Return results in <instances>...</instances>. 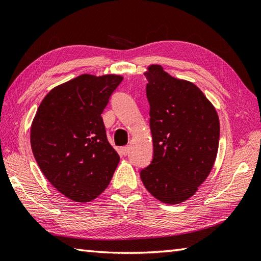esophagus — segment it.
Segmentation results:
<instances>
[{"instance_id":"obj_1","label":"esophagus","mask_w":261,"mask_h":261,"mask_svg":"<svg viewBox=\"0 0 261 261\" xmlns=\"http://www.w3.org/2000/svg\"><path fill=\"white\" fill-rule=\"evenodd\" d=\"M121 152H122V155L126 156V155L129 154V152H130V147H129V146H124V147H122V148H121Z\"/></svg>"}]
</instances>
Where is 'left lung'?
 Wrapping results in <instances>:
<instances>
[{"mask_svg": "<svg viewBox=\"0 0 261 261\" xmlns=\"http://www.w3.org/2000/svg\"><path fill=\"white\" fill-rule=\"evenodd\" d=\"M154 156L140 172L146 189L162 202L175 205L196 193L216 160L219 120L198 87L176 79L161 65L145 73Z\"/></svg>", "mask_w": 261, "mask_h": 261, "instance_id": "left-lung-1", "label": "left lung"}]
</instances>
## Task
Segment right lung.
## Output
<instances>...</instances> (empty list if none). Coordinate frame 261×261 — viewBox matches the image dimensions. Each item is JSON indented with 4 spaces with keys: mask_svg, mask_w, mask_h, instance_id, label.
I'll list each match as a JSON object with an SVG mask.
<instances>
[{
    "mask_svg": "<svg viewBox=\"0 0 261 261\" xmlns=\"http://www.w3.org/2000/svg\"><path fill=\"white\" fill-rule=\"evenodd\" d=\"M122 80L116 74H81L50 90L36 112L30 130L35 160L50 185L71 200H94L119 164L101 113Z\"/></svg>",
    "mask_w": 261,
    "mask_h": 261,
    "instance_id": "add662e5",
    "label": "right lung"
}]
</instances>
